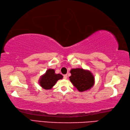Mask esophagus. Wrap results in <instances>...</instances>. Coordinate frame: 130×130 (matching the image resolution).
<instances>
[{
    "instance_id": "34e87169",
    "label": "esophagus",
    "mask_w": 130,
    "mask_h": 130,
    "mask_svg": "<svg viewBox=\"0 0 130 130\" xmlns=\"http://www.w3.org/2000/svg\"><path fill=\"white\" fill-rule=\"evenodd\" d=\"M67 78H68V75H67V74L63 75V78H64V79H67Z\"/></svg>"
}]
</instances>
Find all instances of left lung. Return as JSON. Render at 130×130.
Returning a JSON list of instances; mask_svg holds the SVG:
<instances>
[{
  "mask_svg": "<svg viewBox=\"0 0 130 130\" xmlns=\"http://www.w3.org/2000/svg\"><path fill=\"white\" fill-rule=\"evenodd\" d=\"M70 73V82L80 92L90 90L94 85L95 78L90 71L82 68L72 69Z\"/></svg>",
  "mask_w": 130,
  "mask_h": 130,
  "instance_id": "8db88e82",
  "label": "left lung"
}]
</instances>
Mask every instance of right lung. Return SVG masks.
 <instances>
[{"label":"right lung","instance_id":"obj_1","mask_svg":"<svg viewBox=\"0 0 130 130\" xmlns=\"http://www.w3.org/2000/svg\"><path fill=\"white\" fill-rule=\"evenodd\" d=\"M63 76L60 74H56L54 69H49L45 74L41 76L39 80V83L45 90H50L52 88L57 81L62 79Z\"/></svg>","mask_w":130,"mask_h":130}]
</instances>
